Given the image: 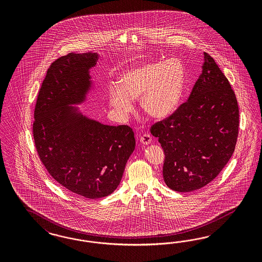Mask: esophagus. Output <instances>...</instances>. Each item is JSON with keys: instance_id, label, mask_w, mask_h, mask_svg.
Listing matches in <instances>:
<instances>
[{"instance_id": "obj_1", "label": "esophagus", "mask_w": 262, "mask_h": 262, "mask_svg": "<svg viewBox=\"0 0 262 262\" xmlns=\"http://www.w3.org/2000/svg\"><path fill=\"white\" fill-rule=\"evenodd\" d=\"M140 142L144 145H149L151 142V136L149 134H145L140 136Z\"/></svg>"}]
</instances>
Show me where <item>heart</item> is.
<instances>
[{
    "instance_id": "b5f03b06",
    "label": "heart",
    "mask_w": 262,
    "mask_h": 262,
    "mask_svg": "<svg viewBox=\"0 0 262 262\" xmlns=\"http://www.w3.org/2000/svg\"><path fill=\"white\" fill-rule=\"evenodd\" d=\"M184 78V66L178 58L143 64L125 72L120 83L108 85L110 104L125 119L135 110L134 100L141 97V107L147 115L166 118L181 100Z\"/></svg>"
}]
</instances>
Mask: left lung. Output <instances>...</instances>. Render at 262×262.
I'll list each match as a JSON object with an SVG mask.
<instances>
[{
	"instance_id": "1",
	"label": "left lung",
	"mask_w": 262,
	"mask_h": 262,
	"mask_svg": "<svg viewBox=\"0 0 262 262\" xmlns=\"http://www.w3.org/2000/svg\"><path fill=\"white\" fill-rule=\"evenodd\" d=\"M204 56L203 71L187 102L151 127L165 155L164 182L178 192L197 190L213 181L237 141L236 97L214 59Z\"/></svg>"
}]
</instances>
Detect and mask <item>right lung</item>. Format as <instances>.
I'll list each match as a JSON object with an SVG mask.
<instances>
[{
    "instance_id": "add662e5",
    "label": "right lung",
    "mask_w": 262,
    "mask_h": 262,
    "mask_svg": "<svg viewBox=\"0 0 262 262\" xmlns=\"http://www.w3.org/2000/svg\"><path fill=\"white\" fill-rule=\"evenodd\" d=\"M95 53L74 54L51 64L34 108L32 134L41 162L57 183L88 199L103 198L119 185L135 151L133 128L89 119L69 104L82 103L91 88Z\"/></svg>"
}]
</instances>
